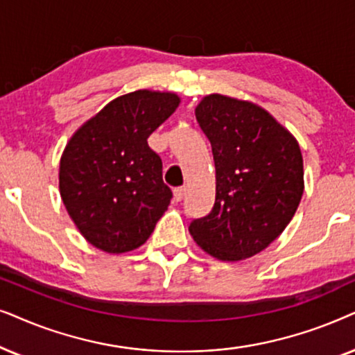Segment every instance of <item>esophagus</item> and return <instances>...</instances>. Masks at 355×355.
Instances as JSON below:
<instances>
[{
    "mask_svg": "<svg viewBox=\"0 0 355 355\" xmlns=\"http://www.w3.org/2000/svg\"><path fill=\"white\" fill-rule=\"evenodd\" d=\"M183 196H185V188H175L173 190V200L175 201H182L183 200Z\"/></svg>",
    "mask_w": 355,
    "mask_h": 355,
    "instance_id": "obj_1",
    "label": "esophagus"
}]
</instances>
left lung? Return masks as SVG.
<instances>
[{
    "label": "left lung",
    "mask_w": 355,
    "mask_h": 355,
    "mask_svg": "<svg viewBox=\"0 0 355 355\" xmlns=\"http://www.w3.org/2000/svg\"><path fill=\"white\" fill-rule=\"evenodd\" d=\"M216 167L211 212L190 222L220 261L254 257L284 232L304 195V159L289 130L257 103L209 94L195 108Z\"/></svg>",
    "instance_id": "left-lung-1"
}]
</instances>
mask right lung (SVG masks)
I'll return each mask as SVG.
<instances>
[{"label": "right lung", "instance_id": "add662e5", "mask_svg": "<svg viewBox=\"0 0 355 355\" xmlns=\"http://www.w3.org/2000/svg\"><path fill=\"white\" fill-rule=\"evenodd\" d=\"M175 92L139 91L108 102L71 136L60 195L84 239L105 253L139 248L170 205L162 160L148 138L180 105Z\"/></svg>", "mask_w": 355, "mask_h": 355}]
</instances>
